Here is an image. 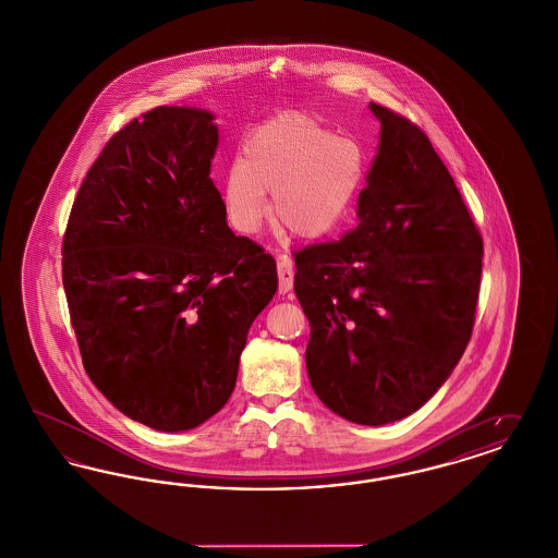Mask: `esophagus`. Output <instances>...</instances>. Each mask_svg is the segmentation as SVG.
Here are the masks:
<instances>
[{"label":"esophagus","instance_id":"34e87169","mask_svg":"<svg viewBox=\"0 0 558 558\" xmlns=\"http://www.w3.org/2000/svg\"><path fill=\"white\" fill-rule=\"evenodd\" d=\"M278 291L280 294H287L292 291V280H294V271H292V262L289 255H280L278 257Z\"/></svg>","mask_w":558,"mask_h":558}]
</instances>
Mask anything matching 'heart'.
<instances>
[{
	"label": "heart",
	"mask_w": 558,
	"mask_h": 558,
	"mask_svg": "<svg viewBox=\"0 0 558 558\" xmlns=\"http://www.w3.org/2000/svg\"><path fill=\"white\" fill-rule=\"evenodd\" d=\"M366 153L349 135L299 114H282L248 130L240 160L223 182L232 226L253 234L269 213L278 228L299 239L332 232L353 209L364 180Z\"/></svg>",
	"instance_id": "1"
}]
</instances>
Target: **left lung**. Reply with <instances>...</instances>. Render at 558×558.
Returning a JSON list of instances; mask_svg holds the SVG:
<instances>
[{"mask_svg":"<svg viewBox=\"0 0 558 558\" xmlns=\"http://www.w3.org/2000/svg\"><path fill=\"white\" fill-rule=\"evenodd\" d=\"M371 108L380 144L357 228L292 257L316 396L351 423L378 426L416 412L462 357L483 239L426 133L391 108Z\"/></svg>","mask_w":558,"mask_h":558,"instance_id":"obj_1","label":"left lung"}]
</instances>
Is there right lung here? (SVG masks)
I'll use <instances>...</instances> for the list:
<instances>
[{"label": "right lung", "mask_w": 558, "mask_h": 558, "mask_svg": "<svg viewBox=\"0 0 558 558\" xmlns=\"http://www.w3.org/2000/svg\"><path fill=\"white\" fill-rule=\"evenodd\" d=\"M211 112L157 107L107 142L62 240V284L92 383L125 416L187 430L232 396L253 319L278 289L211 180Z\"/></svg>", "instance_id": "obj_1"}]
</instances>
